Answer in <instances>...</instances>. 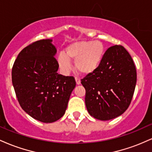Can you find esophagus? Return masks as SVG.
Returning <instances> with one entry per match:
<instances>
[{
  "instance_id": "esophagus-1",
  "label": "esophagus",
  "mask_w": 152,
  "mask_h": 152,
  "mask_svg": "<svg viewBox=\"0 0 152 152\" xmlns=\"http://www.w3.org/2000/svg\"><path fill=\"white\" fill-rule=\"evenodd\" d=\"M75 79H76V84H77V85H79L80 83H81V80H80V78H79L76 77V78H75Z\"/></svg>"
}]
</instances>
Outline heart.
Listing matches in <instances>:
<instances>
[{
	"label": "heart",
	"mask_w": 152,
	"mask_h": 152,
	"mask_svg": "<svg viewBox=\"0 0 152 152\" xmlns=\"http://www.w3.org/2000/svg\"><path fill=\"white\" fill-rule=\"evenodd\" d=\"M105 48L99 41H79L69 45L66 54L61 53L58 64L65 74L71 70L70 61H75V67L80 74L88 75L94 73L102 64Z\"/></svg>",
	"instance_id": "b5f03b06"
}]
</instances>
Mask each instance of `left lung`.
Wrapping results in <instances>:
<instances>
[{"label":"left lung","instance_id":"left-lung-1","mask_svg":"<svg viewBox=\"0 0 152 152\" xmlns=\"http://www.w3.org/2000/svg\"><path fill=\"white\" fill-rule=\"evenodd\" d=\"M136 83L137 71L129 52L121 45L110 47L98 69L81 79L88 112L102 121L119 116L130 105Z\"/></svg>","mask_w":152,"mask_h":152}]
</instances>
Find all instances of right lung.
I'll return each mask as SVG.
<instances>
[{
  "label": "right lung",
  "instance_id": "1",
  "mask_svg": "<svg viewBox=\"0 0 152 152\" xmlns=\"http://www.w3.org/2000/svg\"><path fill=\"white\" fill-rule=\"evenodd\" d=\"M51 42L43 39L26 46L12 69L19 104L29 116L43 123H52L64 116L76 86L73 76L57 73L56 48Z\"/></svg>",
  "mask_w": 152,
  "mask_h": 152
}]
</instances>
